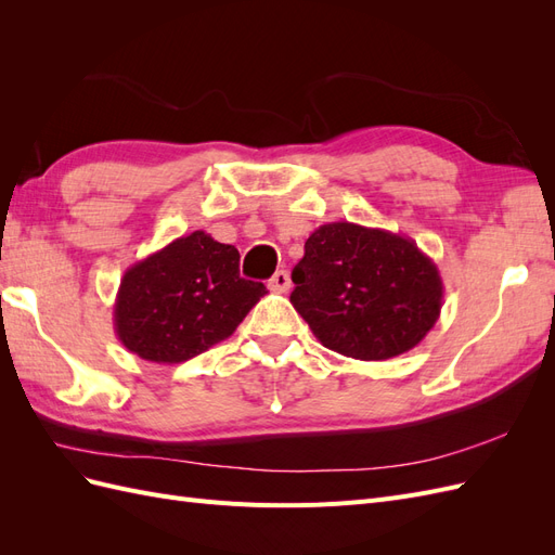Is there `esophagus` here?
Wrapping results in <instances>:
<instances>
[{"label":"esophagus","instance_id":"34e87169","mask_svg":"<svg viewBox=\"0 0 555 555\" xmlns=\"http://www.w3.org/2000/svg\"><path fill=\"white\" fill-rule=\"evenodd\" d=\"M289 284H292V278H289V273L287 271H278L271 280H268V287H271L273 292H278V294H284L289 289Z\"/></svg>","mask_w":555,"mask_h":555}]
</instances>
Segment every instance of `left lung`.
<instances>
[{
	"label": "left lung",
	"instance_id": "1",
	"mask_svg": "<svg viewBox=\"0 0 555 555\" xmlns=\"http://www.w3.org/2000/svg\"><path fill=\"white\" fill-rule=\"evenodd\" d=\"M292 304L343 357L386 361L426 338L442 310L438 266L414 241L351 222L319 227L294 271Z\"/></svg>",
	"mask_w": 555,
	"mask_h": 555
}]
</instances>
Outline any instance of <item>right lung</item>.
<instances>
[{"instance_id": "obj_1", "label": "right lung", "mask_w": 555, "mask_h": 555, "mask_svg": "<svg viewBox=\"0 0 555 555\" xmlns=\"http://www.w3.org/2000/svg\"><path fill=\"white\" fill-rule=\"evenodd\" d=\"M241 255L194 231L133 263L117 289L113 322L120 343L153 363H182L227 340L266 294L241 278Z\"/></svg>"}]
</instances>
